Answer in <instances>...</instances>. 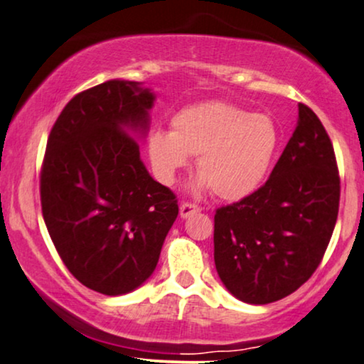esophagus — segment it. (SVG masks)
<instances>
[{"label": "esophagus", "instance_id": "34e87169", "mask_svg": "<svg viewBox=\"0 0 364 364\" xmlns=\"http://www.w3.org/2000/svg\"><path fill=\"white\" fill-rule=\"evenodd\" d=\"M202 207L197 205V204H192V202H183L181 205V217H188L192 214H196V212H200Z\"/></svg>", "mask_w": 364, "mask_h": 364}]
</instances>
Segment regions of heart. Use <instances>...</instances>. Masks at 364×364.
<instances>
[{
    "label": "heart",
    "instance_id": "obj_1",
    "mask_svg": "<svg viewBox=\"0 0 364 364\" xmlns=\"http://www.w3.org/2000/svg\"><path fill=\"white\" fill-rule=\"evenodd\" d=\"M171 132L154 130L149 155L164 183L197 157V186L225 200L251 196L271 171L281 144L279 127L266 113L229 102H202L178 110Z\"/></svg>",
    "mask_w": 364,
    "mask_h": 364
}]
</instances>
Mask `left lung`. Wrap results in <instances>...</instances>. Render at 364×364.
I'll use <instances>...</instances> for the list:
<instances>
[{"label": "left lung", "mask_w": 364, "mask_h": 364, "mask_svg": "<svg viewBox=\"0 0 364 364\" xmlns=\"http://www.w3.org/2000/svg\"><path fill=\"white\" fill-rule=\"evenodd\" d=\"M336 155L318 115L299 120L271 177L214 215V261L224 286L249 304L299 289L323 261L339 210Z\"/></svg>", "instance_id": "1"}]
</instances>
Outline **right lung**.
Segmentation results:
<instances>
[{
  "label": "right lung",
  "mask_w": 364,
  "mask_h": 364,
  "mask_svg": "<svg viewBox=\"0 0 364 364\" xmlns=\"http://www.w3.org/2000/svg\"><path fill=\"white\" fill-rule=\"evenodd\" d=\"M154 93L110 80L75 95L50 132L41 212L77 281L107 296L134 291L159 262L177 197L150 177L132 130L145 132Z\"/></svg>",
  "instance_id": "add662e5"
}]
</instances>
